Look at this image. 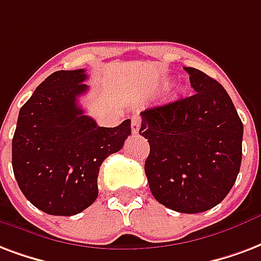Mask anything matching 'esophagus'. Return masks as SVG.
Wrapping results in <instances>:
<instances>
[{
  "label": "esophagus",
  "mask_w": 261,
  "mask_h": 261,
  "mask_svg": "<svg viewBox=\"0 0 261 261\" xmlns=\"http://www.w3.org/2000/svg\"><path fill=\"white\" fill-rule=\"evenodd\" d=\"M141 127V117L140 116H133L131 117V133L133 134H138Z\"/></svg>",
  "instance_id": "obj_1"
}]
</instances>
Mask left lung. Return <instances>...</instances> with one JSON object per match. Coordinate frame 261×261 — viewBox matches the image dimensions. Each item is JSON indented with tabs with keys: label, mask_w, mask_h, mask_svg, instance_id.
<instances>
[{
	"label": "left lung",
	"mask_w": 261,
	"mask_h": 261,
	"mask_svg": "<svg viewBox=\"0 0 261 261\" xmlns=\"http://www.w3.org/2000/svg\"><path fill=\"white\" fill-rule=\"evenodd\" d=\"M194 95L141 112L149 142L145 174L155 199L179 213L212 209L228 195L242 160L244 124L224 87L184 67Z\"/></svg>",
	"instance_id": "8db88e82"
}]
</instances>
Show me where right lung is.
Returning <instances> with one entry per match:
<instances>
[{"mask_svg": "<svg viewBox=\"0 0 261 261\" xmlns=\"http://www.w3.org/2000/svg\"><path fill=\"white\" fill-rule=\"evenodd\" d=\"M84 69L58 70L20 108L12 140L13 174L23 195L52 216L82 213L98 196L102 162L123 148L131 120L99 127L79 98L86 94Z\"/></svg>", "mask_w": 261, "mask_h": 261, "instance_id": "obj_1", "label": "right lung"}]
</instances>
